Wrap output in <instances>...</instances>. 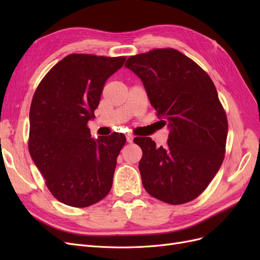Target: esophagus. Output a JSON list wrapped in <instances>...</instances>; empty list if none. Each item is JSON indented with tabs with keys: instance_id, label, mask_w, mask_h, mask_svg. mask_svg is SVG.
Returning a JSON list of instances; mask_svg holds the SVG:
<instances>
[{
	"instance_id": "esophagus-1",
	"label": "esophagus",
	"mask_w": 260,
	"mask_h": 260,
	"mask_svg": "<svg viewBox=\"0 0 260 260\" xmlns=\"http://www.w3.org/2000/svg\"><path fill=\"white\" fill-rule=\"evenodd\" d=\"M125 138H127V142H128V143H132V141H133V135H131V133H128V135L125 136Z\"/></svg>"
}]
</instances>
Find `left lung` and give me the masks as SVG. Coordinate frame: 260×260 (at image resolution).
Masks as SVG:
<instances>
[{
  "label": "left lung",
  "mask_w": 260,
  "mask_h": 260,
  "mask_svg": "<svg viewBox=\"0 0 260 260\" xmlns=\"http://www.w3.org/2000/svg\"><path fill=\"white\" fill-rule=\"evenodd\" d=\"M131 69L151 105L170 132L166 146L151 138L135 140L142 148L139 169L153 198L180 205L201 195L223 161L228 119L216 86L194 60L175 49H155L130 56Z\"/></svg>",
  "instance_id": "obj_1"
}]
</instances>
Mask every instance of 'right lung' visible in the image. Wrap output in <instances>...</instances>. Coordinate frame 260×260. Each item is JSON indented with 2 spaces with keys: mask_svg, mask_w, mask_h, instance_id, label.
Returning <instances> with one entry per match:
<instances>
[{
  "mask_svg": "<svg viewBox=\"0 0 260 260\" xmlns=\"http://www.w3.org/2000/svg\"><path fill=\"white\" fill-rule=\"evenodd\" d=\"M124 56L70 54L44 76L30 106L28 148L45 184L65 205L83 208L103 200L113 185L122 133L91 138L106 80Z\"/></svg>",
  "mask_w": 260,
  "mask_h": 260,
  "instance_id": "obj_1",
  "label": "right lung"
}]
</instances>
